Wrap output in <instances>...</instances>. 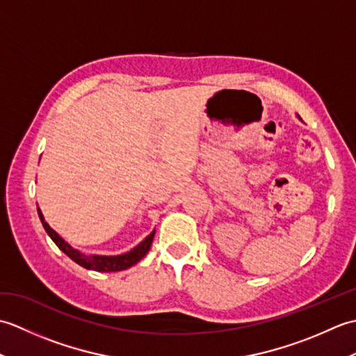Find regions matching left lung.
<instances>
[{
	"instance_id": "obj_1",
	"label": "left lung",
	"mask_w": 356,
	"mask_h": 356,
	"mask_svg": "<svg viewBox=\"0 0 356 356\" xmlns=\"http://www.w3.org/2000/svg\"><path fill=\"white\" fill-rule=\"evenodd\" d=\"M298 119H300V118H298ZM300 120H301V119H300Z\"/></svg>"
}]
</instances>
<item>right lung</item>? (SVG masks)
Listing matches in <instances>:
<instances>
[{"instance_id": "right-lung-1", "label": "right lung", "mask_w": 356, "mask_h": 356, "mask_svg": "<svg viewBox=\"0 0 356 356\" xmlns=\"http://www.w3.org/2000/svg\"><path fill=\"white\" fill-rule=\"evenodd\" d=\"M38 216L41 218V223L44 226L45 232L49 234V237L55 241V245L61 249V251L69 255L70 259L78 263L79 266L86 268V269H93L97 272H118V270H124L131 268L133 264H136L138 261H140L143 257L147 255V252L149 251L151 243H153V238H154V234L156 229H153V232L143 238L138 246H134L131 251L124 252V254H119V255H87L84 252L78 251V249H74L72 245L67 243V241L59 236V234L51 229L49 223L45 222V218L41 213V209L38 208Z\"/></svg>"}]
</instances>
